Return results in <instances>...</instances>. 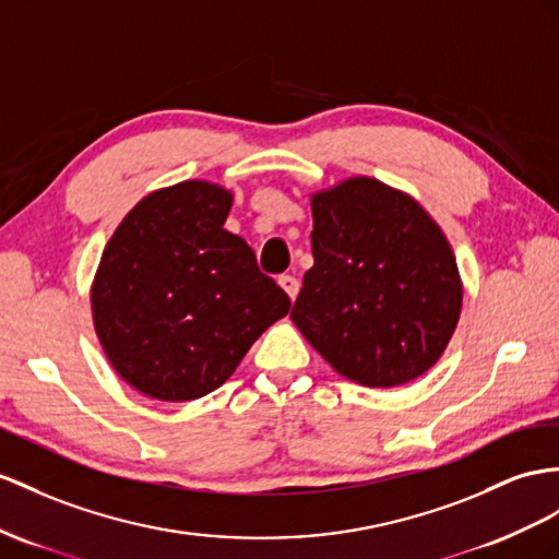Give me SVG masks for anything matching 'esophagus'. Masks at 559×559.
<instances>
[{"instance_id": "esophagus-1", "label": "esophagus", "mask_w": 559, "mask_h": 559, "mask_svg": "<svg viewBox=\"0 0 559 559\" xmlns=\"http://www.w3.org/2000/svg\"><path fill=\"white\" fill-rule=\"evenodd\" d=\"M278 285H281V288H283L285 293H288L290 299L297 297V293H299V281H297L295 276H290V274L278 276Z\"/></svg>"}]
</instances>
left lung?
<instances>
[{
	"instance_id": "obj_1",
	"label": "left lung",
	"mask_w": 559,
	"mask_h": 559,
	"mask_svg": "<svg viewBox=\"0 0 559 559\" xmlns=\"http://www.w3.org/2000/svg\"><path fill=\"white\" fill-rule=\"evenodd\" d=\"M311 254L290 311L297 331L364 388H399L447 352L463 311L449 238L411 193L373 177L313 191Z\"/></svg>"
}]
</instances>
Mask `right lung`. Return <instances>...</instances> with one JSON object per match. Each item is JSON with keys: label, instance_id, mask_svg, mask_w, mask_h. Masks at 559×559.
<instances>
[{"label": "right lung", "instance_id": "right-lung-1", "mask_svg": "<svg viewBox=\"0 0 559 559\" xmlns=\"http://www.w3.org/2000/svg\"><path fill=\"white\" fill-rule=\"evenodd\" d=\"M234 191L189 179L124 214L92 281V321L116 373L155 402H193L234 376L252 342L290 311L224 222Z\"/></svg>", "mask_w": 559, "mask_h": 559}]
</instances>
